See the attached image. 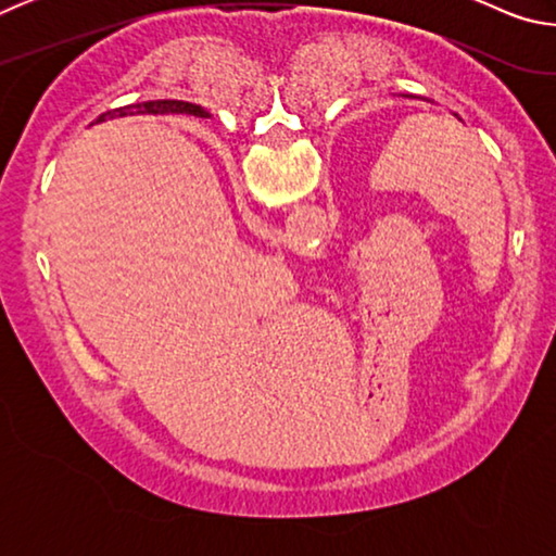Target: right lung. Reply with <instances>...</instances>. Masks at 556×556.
Masks as SVG:
<instances>
[{
	"instance_id": "add662e5",
	"label": "right lung",
	"mask_w": 556,
	"mask_h": 556,
	"mask_svg": "<svg viewBox=\"0 0 556 556\" xmlns=\"http://www.w3.org/2000/svg\"><path fill=\"white\" fill-rule=\"evenodd\" d=\"M178 112H186V115H205V110H201L193 102H184V100H147V102H137V105H125L108 112V115H100L98 122L105 117H125V115H178Z\"/></svg>"
}]
</instances>
